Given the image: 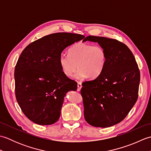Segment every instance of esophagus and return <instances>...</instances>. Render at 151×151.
Instances as JSON below:
<instances>
[{
  "instance_id": "esophagus-1",
  "label": "esophagus",
  "mask_w": 151,
  "mask_h": 151,
  "mask_svg": "<svg viewBox=\"0 0 151 151\" xmlns=\"http://www.w3.org/2000/svg\"><path fill=\"white\" fill-rule=\"evenodd\" d=\"M77 86H78L77 91H81V89L82 87L81 82H78V84H77Z\"/></svg>"
}]
</instances>
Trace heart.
I'll list each match as a JSON object with an SVG mask.
<instances>
[{
	"label": "heart",
	"instance_id": "obj_1",
	"mask_svg": "<svg viewBox=\"0 0 151 151\" xmlns=\"http://www.w3.org/2000/svg\"><path fill=\"white\" fill-rule=\"evenodd\" d=\"M106 62V53L103 47L84 43L73 45L69 54L62 53L59 58L61 68L67 76H71L78 66L79 69L74 76L76 79L87 76L89 78L97 77L103 70Z\"/></svg>",
	"mask_w": 151,
	"mask_h": 151
}]
</instances>
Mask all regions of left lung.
I'll list each match as a JSON object with an SVG mask.
<instances>
[{"instance_id":"obj_1","label":"left lung","mask_w":151,"mask_h":151,"mask_svg":"<svg viewBox=\"0 0 151 151\" xmlns=\"http://www.w3.org/2000/svg\"><path fill=\"white\" fill-rule=\"evenodd\" d=\"M97 42L106 53L103 70L82 83L84 118L95 127L116 124L129 114L138 97L140 72L132 52L117 40L89 36L83 41Z\"/></svg>"}]
</instances>
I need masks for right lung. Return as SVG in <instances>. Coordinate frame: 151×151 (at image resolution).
Masks as SVG:
<instances>
[{"mask_svg":"<svg viewBox=\"0 0 151 151\" xmlns=\"http://www.w3.org/2000/svg\"><path fill=\"white\" fill-rule=\"evenodd\" d=\"M81 34L59 32L37 40L22 50L15 67V97L22 111L34 123L52 124L59 119L64 97L77 83L62 71L59 58Z\"/></svg>","mask_w":151,"mask_h":151,"instance_id":"add662e5","label":"right lung"}]
</instances>
